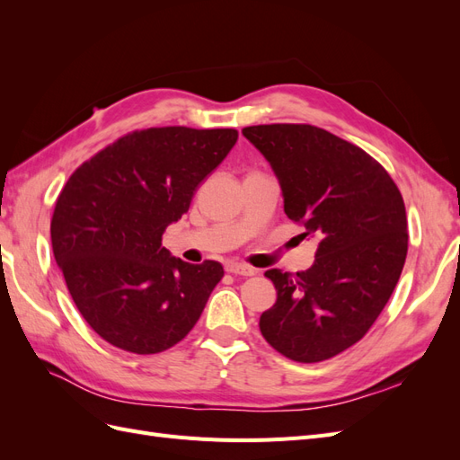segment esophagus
<instances>
[{
    "mask_svg": "<svg viewBox=\"0 0 460 460\" xmlns=\"http://www.w3.org/2000/svg\"><path fill=\"white\" fill-rule=\"evenodd\" d=\"M226 272L238 274V276H253V274H255V269L247 267V264H242V262H228V264H226Z\"/></svg>",
    "mask_w": 460,
    "mask_h": 460,
    "instance_id": "34e87169",
    "label": "esophagus"
}]
</instances>
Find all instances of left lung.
Here are the masks:
<instances>
[{
	"label": "left lung",
	"mask_w": 460,
	"mask_h": 460,
	"mask_svg": "<svg viewBox=\"0 0 460 460\" xmlns=\"http://www.w3.org/2000/svg\"><path fill=\"white\" fill-rule=\"evenodd\" d=\"M242 134L270 163L284 211L318 240L311 269H270L276 303L262 338L297 363H320L365 338L392 297L409 234L402 196L365 149L313 124H259Z\"/></svg>",
	"instance_id": "left-lung-1"
}]
</instances>
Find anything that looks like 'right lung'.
<instances>
[{
    "label": "right lung",
    "mask_w": 460,
    "mask_h": 460,
    "mask_svg": "<svg viewBox=\"0 0 460 460\" xmlns=\"http://www.w3.org/2000/svg\"><path fill=\"white\" fill-rule=\"evenodd\" d=\"M235 140L234 128L134 130L66 180L51 217L53 255L80 314L107 343L153 355L196 326L225 269L171 257L163 234Z\"/></svg>",
    "instance_id": "add662e5"
}]
</instances>
